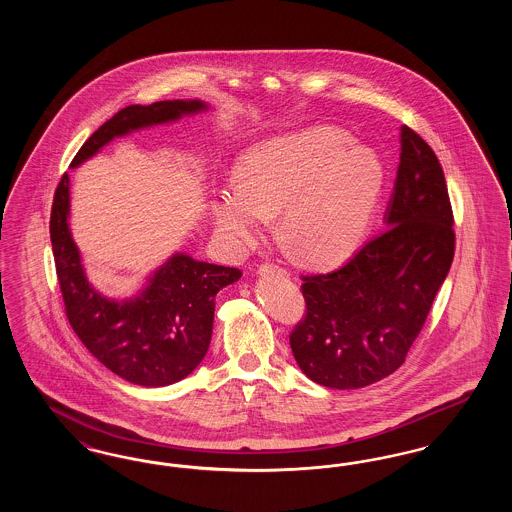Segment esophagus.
I'll list each match as a JSON object with an SVG mask.
<instances>
[{
    "instance_id": "34e87169",
    "label": "esophagus",
    "mask_w": 512,
    "mask_h": 512,
    "mask_svg": "<svg viewBox=\"0 0 512 512\" xmlns=\"http://www.w3.org/2000/svg\"><path fill=\"white\" fill-rule=\"evenodd\" d=\"M268 272H282V274H288L286 267H282L280 263H263L259 267V274H268Z\"/></svg>"
}]
</instances>
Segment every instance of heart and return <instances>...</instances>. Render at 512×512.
Listing matches in <instances>:
<instances>
[{
    "label": "heart",
    "mask_w": 512,
    "mask_h": 512,
    "mask_svg": "<svg viewBox=\"0 0 512 512\" xmlns=\"http://www.w3.org/2000/svg\"><path fill=\"white\" fill-rule=\"evenodd\" d=\"M349 142L345 132L320 126L247 149L236 180L213 197L222 240L245 249L280 213L282 234L303 259L334 265L349 257L365 238L384 186L376 151Z\"/></svg>",
    "instance_id": "obj_1"
}]
</instances>
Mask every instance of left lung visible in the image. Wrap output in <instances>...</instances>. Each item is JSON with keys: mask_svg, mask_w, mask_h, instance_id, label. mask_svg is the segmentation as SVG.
I'll return each instance as SVG.
<instances>
[{"mask_svg": "<svg viewBox=\"0 0 512 512\" xmlns=\"http://www.w3.org/2000/svg\"><path fill=\"white\" fill-rule=\"evenodd\" d=\"M453 222L438 155L403 124L388 228L340 268L301 276L290 345L313 382L357 390L403 365L453 263Z\"/></svg>", "mask_w": 512, "mask_h": 512, "instance_id": "left-lung-1", "label": "left lung"}]
</instances>
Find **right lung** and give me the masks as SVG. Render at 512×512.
<instances>
[{
    "mask_svg": "<svg viewBox=\"0 0 512 512\" xmlns=\"http://www.w3.org/2000/svg\"><path fill=\"white\" fill-rule=\"evenodd\" d=\"M203 107L195 99L128 105L84 142L71 167L128 130L174 121ZM67 219L69 176L65 172L53 195L49 236L65 313L76 336L101 365L130 384L157 388L186 378L209 349L215 295L236 282L242 270L195 261L178 253L157 270L138 299L109 301L88 284Z\"/></svg>",
    "mask_w": 512,
    "mask_h": 512,
    "instance_id": "1",
    "label": "right lung"
}]
</instances>
